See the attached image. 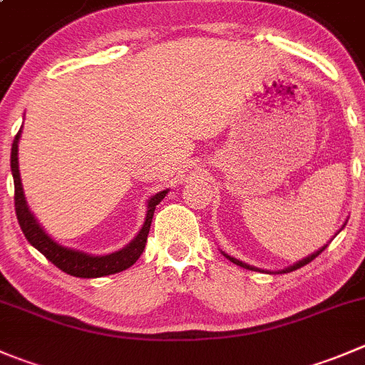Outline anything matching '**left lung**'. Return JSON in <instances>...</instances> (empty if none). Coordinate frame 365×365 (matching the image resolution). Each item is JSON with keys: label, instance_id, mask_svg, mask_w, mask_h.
<instances>
[{"label": "left lung", "instance_id": "1", "mask_svg": "<svg viewBox=\"0 0 365 365\" xmlns=\"http://www.w3.org/2000/svg\"><path fill=\"white\" fill-rule=\"evenodd\" d=\"M344 226H346V222H344V225H342V228H344ZM342 228H341V230H342ZM341 230H339V232H341ZM339 232H337V233H339ZM337 233H335V235H337ZM335 235H334V237H335ZM327 246H328V244H324V246H323V247H319V250H317V251H314V253H312V255H309V257L302 258V260H298V262H296V264L289 265V267H284V269H280V271H265V269H260V267H255V265H250V264H246V262L239 260V258H235V257H230V255H228V253H225V251H221V253H222V255H225V257H226V258H228V260H230V262H233V264L240 265V267H244V269H250V271L271 272V274H272V272H277V274H284V272H291V271H296V269L303 267V265H307V264H309V262H312V260H314V258H316V257H317V255H321V253H323V251H324V250H327Z\"/></svg>", "mask_w": 365, "mask_h": 365}]
</instances>
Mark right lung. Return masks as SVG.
Listing matches in <instances>:
<instances>
[{
    "instance_id": "right-lung-1",
    "label": "right lung",
    "mask_w": 365,
    "mask_h": 365,
    "mask_svg": "<svg viewBox=\"0 0 365 365\" xmlns=\"http://www.w3.org/2000/svg\"><path fill=\"white\" fill-rule=\"evenodd\" d=\"M21 132H23V126H21L19 133H17L16 139H14L12 143L10 169H12L14 176V189H16V196H14V200H16V215L24 237L28 239V242H30L35 250L41 251L51 264H55L56 267L62 269L63 272H67V274L76 278L108 277V274H115V272H121L125 271V269L132 267V265L139 260V257L144 251V246H146L148 233H150L155 208H157V205L164 200L165 194L169 192V189L153 194V196L146 201V217H144V222L143 226H140L139 233H137L125 247H121V250L112 251V253L108 255H88L85 253V251L62 246V244H58L53 237H49L48 233H46V230L42 228L41 222L35 219V215L31 214V210L28 208L23 183H21L19 157H17Z\"/></svg>"
}]
</instances>
